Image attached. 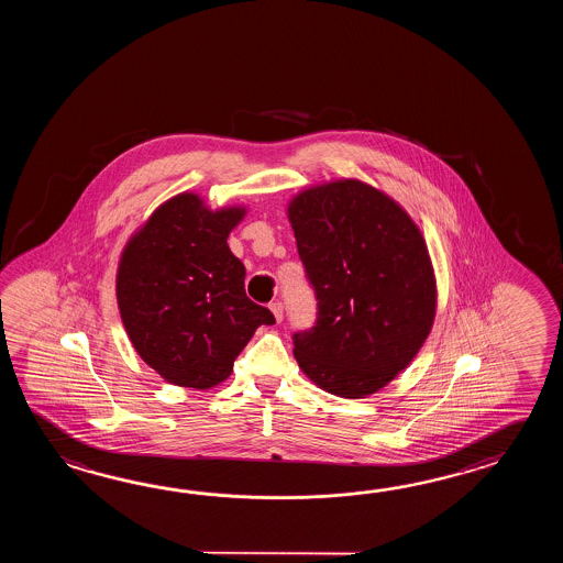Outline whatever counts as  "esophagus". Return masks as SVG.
Segmentation results:
<instances>
[{
    "mask_svg": "<svg viewBox=\"0 0 563 563\" xmlns=\"http://www.w3.org/2000/svg\"><path fill=\"white\" fill-rule=\"evenodd\" d=\"M269 308L274 311L277 322H282V320H284V303H282V301H274Z\"/></svg>",
    "mask_w": 563,
    "mask_h": 563,
    "instance_id": "esophagus-1",
    "label": "esophagus"
}]
</instances>
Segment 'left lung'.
<instances>
[{"instance_id":"left-lung-1","label":"left lung","mask_w":563,"mask_h":563,"mask_svg":"<svg viewBox=\"0 0 563 563\" xmlns=\"http://www.w3.org/2000/svg\"><path fill=\"white\" fill-rule=\"evenodd\" d=\"M287 213L316 298V322L291 335L299 368L325 393L372 395L431 332L437 289L419 228L360 180L303 191Z\"/></svg>"}]
</instances>
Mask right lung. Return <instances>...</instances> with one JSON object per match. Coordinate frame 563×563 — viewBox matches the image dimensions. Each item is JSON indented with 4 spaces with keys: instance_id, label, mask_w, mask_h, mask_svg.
<instances>
[{
    "instance_id": "1",
    "label": "right lung",
    "mask_w": 563,
    "mask_h": 563,
    "mask_svg": "<svg viewBox=\"0 0 563 563\" xmlns=\"http://www.w3.org/2000/svg\"><path fill=\"white\" fill-rule=\"evenodd\" d=\"M243 209L211 213L183 192L158 207L120 260L117 298L132 346L165 380L191 388L223 383L274 313L245 294V267L229 231Z\"/></svg>"
}]
</instances>
